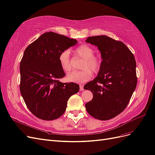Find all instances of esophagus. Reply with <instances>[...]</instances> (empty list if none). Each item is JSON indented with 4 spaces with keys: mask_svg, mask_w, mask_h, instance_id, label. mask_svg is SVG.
Returning <instances> with one entry per match:
<instances>
[{
    "mask_svg": "<svg viewBox=\"0 0 155 155\" xmlns=\"http://www.w3.org/2000/svg\"><path fill=\"white\" fill-rule=\"evenodd\" d=\"M84 90V85L81 84L80 85V91H83Z\"/></svg>",
    "mask_w": 155,
    "mask_h": 155,
    "instance_id": "34e87169",
    "label": "esophagus"
}]
</instances>
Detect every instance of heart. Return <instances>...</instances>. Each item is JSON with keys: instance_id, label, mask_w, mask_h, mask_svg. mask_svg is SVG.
Listing matches in <instances>:
<instances>
[{"instance_id": "1", "label": "heart", "mask_w": 155, "mask_h": 155, "mask_svg": "<svg viewBox=\"0 0 155 155\" xmlns=\"http://www.w3.org/2000/svg\"><path fill=\"white\" fill-rule=\"evenodd\" d=\"M74 53L80 57L84 58L81 71H73L68 74L67 81L71 82L82 84L92 78L93 71L97 72L101 68V61L100 58L94 55V49L88 45H81L74 50ZM58 61L62 70L68 73L71 69L70 64V51L68 49L62 51L59 54ZM87 68H91V70Z\"/></svg>"}]
</instances>
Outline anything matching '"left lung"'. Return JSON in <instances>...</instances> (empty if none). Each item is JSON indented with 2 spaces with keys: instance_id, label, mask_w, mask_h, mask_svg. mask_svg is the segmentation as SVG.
Returning <instances> with one entry per match:
<instances>
[{
  "instance_id": "8db88e82",
  "label": "left lung",
  "mask_w": 155,
  "mask_h": 155,
  "mask_svg": "<svg viewBox=\"0 0 155 155\" xmlns=\"http://www.w3.org/2000/svg\"><path fill=\"white\" fill-rule=\"evenodd\" d=\"M86 42L97 46L102 61L97 77L84 87L93 95L85 106L93 117L107 120L126 109L136 88L135 58L122 42L107 36L90 37Z\"/></svg>"
}]
</instances>
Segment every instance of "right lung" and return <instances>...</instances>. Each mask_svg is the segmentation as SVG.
Segmentation results:
<instances>
[{"instance_id": "1", "label": "right lung", "mask_w": 155, "mask_h": 155, "mask_svg": "<svg viewBox=\"0 0 155 155\" xmlns=\"http://www.w3.org/2000/svg\"><path fill=\"white\" fill-rule=\"evenodd\" d=\"M54 32L44 33L25 49L20 64V90L29 110L37 118L53 120L66 111L68 99L79 91L77 84L62 83L66 76L59 54L77 43Z\"/></svg>"}]
</instances>
